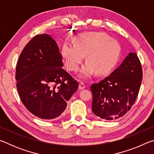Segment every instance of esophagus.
Returning <instances> with one entry per match:
<instances>
[{
	"label": "esophagus",
	"mask_w": 154,
	"mask_h": 154,
	"mask_svg": "<svg viewBox=\"0 0 154 154\" xmlns=\"http://www.w3.org/2000/svg\"><path fill=\"white\" fill-rule=\"evenodd\" d=\"M85 88V85L83 84V83L81 82L79 84V90H83V89H84Z\"/></svg>",
	"instance_id": "esophagus-1"
}]
</instances>
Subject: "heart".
Wrapping results in <instances>:
<instances>
[{
	"label": "heart",
	"instance_id": "1",
	"mask_svg": "<svg viewBox=\"0 0 154 154\" xmlns=\"http://www.w3.org/2000/svg\"><path fill=\"white\" fill-rule=\"evenodd\" d=\"M75 45L65 43L62 55L69 70L76 71L85 56L87 61L79 76L88 79L93 75L109 73L118 63L121 54L118 41L103 32H84L74 39Z\"/></svg>",
	"mask_w": 154,
	"mask_h": 154
}]
</instances>
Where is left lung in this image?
I'll return each instance as SVG.
<instances>
[{
    "label": "left lung",
    "mask_w": 154,
    "mask_h": 154,
    "mask_svg": "<svg viewBox=\"0 0 154 154\" xmlns=\"http://www.w3.org/2000/svg\"><path fill=\"white\" fill-rule=\"evenodd\" d=\"M142 78L139 59L136 53L130 52L109 77L91 85L93 113L106 120L124 116L136 100Z\"/></svg>",
    "instance_id": "obj_1"
}]
</instances>
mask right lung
<instances>
[{
	"label": "right lung",
	"instance_id": "obj_1",
	"mask_svg": "<svg viewBox=\"0 0 154 154\" xmlns=\"http://www.w3.org/2000/svg\"><path fill=\"white\" fill-rule=\"evenodd\" d=\"M63 66L58 46L48 34L35 36L20 54L15 71L17 89L26 108L38 118H58L78 89V82Z\"/></svg>",
	"mask_w": 154,
	"mask_h": 154
}]
</instances>
